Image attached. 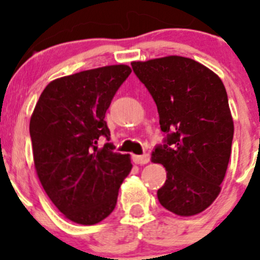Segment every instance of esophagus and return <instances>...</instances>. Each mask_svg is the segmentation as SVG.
Listing matches in <instances>:
<instances>
[{
  "label": "esophagus",
  "instance_id": "1",
  "mask_svg": "<svg viewBox=\"0 0 260 260\" xmlns=\"http://www.w3.org/2000/svg\"><path fill=\"white\" fill-rule=\"evenodd\" d=\"M133 162L137 165H146L149 162V156L148 154H136V156H133Z\"/></svg>",
  "mask_w": 260,
  "mask_h": 260
}]
</instances>
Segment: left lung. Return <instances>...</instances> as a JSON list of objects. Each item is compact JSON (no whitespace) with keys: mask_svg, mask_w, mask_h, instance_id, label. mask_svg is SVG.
<instances>
[{"mask_svg":"<svg viewBox=\"0 0 260 260\" xmlns=\"http://www.w3.org/2000/svg\"><path fill=\"white\" fill-rule=\"evenodd\" d=\"M132 69L167 133L151 157L167 171L159 204L179 216L200 214L219 196L232 153L234 122L224 84L205 65L177 55L133 61Z\"/></svg>","mask_w":260,"mask_h":260,"instance_id":"obj_1","label":"left lung"}]
</instances>
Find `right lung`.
<instances>
[{"label": "right lung", "mask_w": 260, "mask_h": 260, "mask_svg": "<svg viewBox=\"0 0 260 260\" xmlns=\"http://www.w3.org/2000/svg\"><path fill=\"white\" fill-rule=\"evenodd\" d=\"M128 65H108L50 81L30 119L36 174L57 210L80 225H94L114 210L132 170L129 154L113 152L104 120Z\"/></svg>", "instance_id": "right-lung-1"}]
</instances>
